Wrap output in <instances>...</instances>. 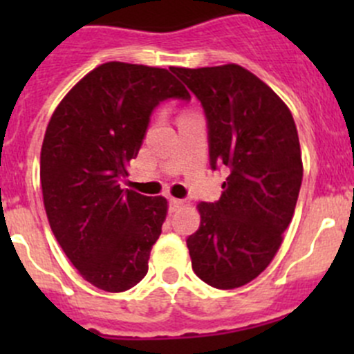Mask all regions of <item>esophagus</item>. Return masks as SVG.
<instances>
[{
    "instance_id": "1",
    "label": "esophagus",
    "mask_w": 354,
    "mask_h": 354,
    "mask_svg": "<svg viewBox=\"0 0 354 354\" xmlns=\"http://www.w3.org/2000/svg\"><path fill=\"white\" fill-rule=\"evenodd\" d=\"M183 200L181 198H169V210L171 212H174V210H178V209H181V207H183Z\"/></svg>"
}]
</instances>
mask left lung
I'll return each mask as SVG.
<instances>
[{
    "label": "left lung",
    "instance_id": "8db88e82",
    "mask_svg": "<svg viewBox=\"0 0 354 354\" xmlns=\"http://www.w3.org/2000/svg\"><path fill=\"white\" fill-rule=\"evenodd\" d=\"M169 70L202 104L210 167L227 171L221 198L198 203L200 227L187 240L192 267L209 286L240 288L272 262L295 214L303 178L295 120L238 65Z\"/></svg>",
    "mask_w": 354,
    "mask_h": 354
}]
</instances>
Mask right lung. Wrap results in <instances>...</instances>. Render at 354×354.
Here are the masks:
<instances>
[{"label":"right lung","mask_w":354,"mask_h":354,"mask_svg":"<svg viewBox=\"0 0 354 354\" xmlns=\"http://www.w3.org/2000/svg\"><path fill=\"white\" fill-rule=\"evenodd\" d=\"M190 101L164 68L111 62L85 75L53 113L41 149V187L56 240L80 276L121 292L140 283L167 202L123 190L152 111Z\"/></svg>","instance_id":"obj_1"}]
</instances>
